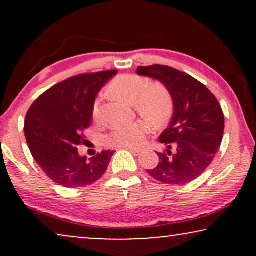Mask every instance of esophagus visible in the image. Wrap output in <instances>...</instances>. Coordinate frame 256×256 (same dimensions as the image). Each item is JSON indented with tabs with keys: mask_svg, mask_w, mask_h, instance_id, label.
Returning <instances> with one entry per match:
<instances>
[{
	"mask_svg": "<svg viewBox=\"0 0 256 256\" xmlns=\"http://www.w3.org/2000/svg\"><path fill=\"white\" fill-rule=\"evenodd\" d=\"M122 148L127 149V150H129V152H134V154H138L140 152H141V150H140V149L132 148V146H122Z\"/></svg>",
	"mask_w": 256,
	"mask_h": 256,
	"instance_id": "34e87169",
	"label": "esophagus"
}]
</instances>
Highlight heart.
Segmentation results:
<instances>
[{"label":"heart","instance_id":"1","mask_svg":"<svg viewBox=\"0 0 256 256\" xmlns=\"http://www.w3.org/2000/svg\"><path fill=\"white\" fill-rule=\"evenodd\" d=\"M110 96L127 104H135L136 110L143 118L155 126H162L169 120L172 110V101L168 90L160 85L148 86V82L138 76L126 74L113 80L108 88ZM101 104H93L92 116L100 118ZM148 126L144 122L116 127L110 136V142L116 146H138L144 140Z\"/></svg>","mask_w":256,"mask_h":256}]
</instances>
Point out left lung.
Wrapping results in <instances>:
<instances>
[{"mask_svg":"<svg viewBox=\"0 0 256 256\" xmlns=\"http://www.w3.org/2000/svg\"><path fill=\"white\" fill-rule=\"evenodd\" d=\"M136 73L162 82L174 102L169 127L160 136L166 150L156 152L158 164L146 171L164 184L190 183L208 169L222 144L225 120L220 104L205 85L169 66H138Z\"/></svg>","mask_w":256,"mask_h":256,"instance_id":"left-lung-1","label":"left lung"}]
</instances>
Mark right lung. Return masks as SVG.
<instances>
[{"label": "right lung", "mask_w": 256, "mask_h": 256, "mask_svg": "<svg viewBox=\"0 0 256 256\" xmlns=\"http://www.w3.org/2000/svg\"><path fill=\"white\" fill-rule=\"evenodd\" d=\"M116 73L113 70L66 79L42 94L28 112V146L38 166L58 185L87 186L106 172L114 152L87 158L79 155L78 146L85 143L82 130L92 121L96 96Z\"/></svg>", "instance_id": "1"}]
</instances>
